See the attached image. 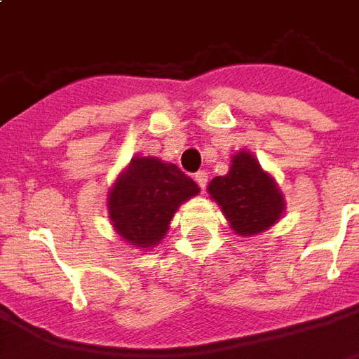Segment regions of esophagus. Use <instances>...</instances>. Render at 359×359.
Listing matches in <instances>:
<instances>
[{
    "label": "esophagus",
    "instance_id": "34e87169",
    "mask_svg": "<svg viewBox=\"0 0 359 359\" xmlns=\"http://www.w3.org/2000/svg\"><path fill=\"white\" fill-rule=\"evenodd\" d=\"M194 179H196V182H198V187L202 188V190H205V187H208V172L205 171L196 172Z\"/></svg>",
    "mask_w": 359,
    "mask_h": 359
}]
</instances>
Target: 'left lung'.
Returning <instances> with one entry per match:
<instances>
[{
	"instance_id": "left-lung-1",
	"label": "left lung",
	"mask_w": 359,
	"mask_h": 359,
	"mask_svg": "<svg viewBox=\"0 0 359 359\" xmlns=\"http://www.w3.org/2000/svg\"><path fill=\"white\" fill-rule=\"evenodd\" d=\"M208 192L238 236L264 233L286 210L285 196L275 177L265 171L248 149H241L231 157L229 172L211 180Z\"/></svg>"
}]
</instances>
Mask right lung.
I'll return each mask as SVG.
<instances>
[{
	"mask_svg": "<svg viewBox=\"0 0 359 359\" xmlns=\"http://www.w3.org/2000/svg\"><path fill=\"white\" fill-rule=\"evenodd\" d=\"M198 192V184L177 165L136 156L107 194L111 225L133 248L151 250L165 238L177 210Z\"/></svg>",
	"mask_w": 359,
	"mask_h": 359,
	"instance_id": "right-lung-1",
	"label": "right lung"
}]
</instances>
